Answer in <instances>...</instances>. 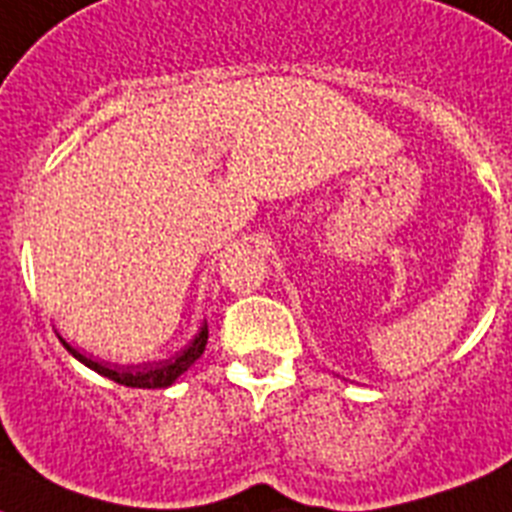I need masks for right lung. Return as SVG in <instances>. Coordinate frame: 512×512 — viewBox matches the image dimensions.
Wrapping results in <instances>:
<instances>
[{"label":"right lung","instance_id":"1","mask_svg":"<svg viewBox=\"0 0 512 512\" xmlns=\"http://www.w3.org/2000/svg\"><path fill=\"white\" fill-rule=\"evenodd\" d=\"M64 349L75 356L77 362H83L85 367L96 369L98 375L109 377V380L119 382V385H127V388H169L176 377L187 372L192 364L203 356L205 343H208V322H203V328L192 338V343L184 351H179L171 359H163V362H150V364H132V367H124V364H109V362H96L90 356L80 354L77 349H72L70 343L64 341Z\"/></svg>","mask_w":512,"mask_h":512}]
</instances>
